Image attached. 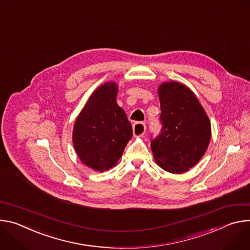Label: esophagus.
<instances>
[{
  "mask_svg": "<svg viewBox=\"0 0 250 250\" xmlns=\"http://www.w3.org/2000/svg\"><path fill=\"white\" fill-rule=\"evenodd\" d=\"M132 129H133V134L134 136H140L146 132V125L144 123H135L132 125Z\"/></svg>",
  "mask_w": 250,
  "mask_h": 250,
  "instance_id": "esophagus-1",
  "label": "esophagus"
}]
</instances>
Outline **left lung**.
<instances>
[{"mask_svg": "<svg viewBox=\"0 0 250 250\" xmlns=\"http://www.w3.org/2000/svg\"><path fill=\"white\" fill-rule=\"evenodd\" d=\"M161 132L151 139L155 162L165 171L180 174L195 166L210 139V123L195 94L178 82L158 88Z\"/></svg>", "mask_w": 250, "mask_h": 250, "instance_id": "left-lung-1", "label": "left lung"}]
</instances>
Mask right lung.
I'll list each match as a JSON object with an SVG mask.
<instances>
[{
  "label": "right lung",
  "mask_w": 250,
  "mask_h": 250,
  "mask_svg": "<svg viewBox=\"0 0 250 250\" xmlns=\"http://www.w3.org/2000/svg\"><path fill=\"white\" fill-rule=\"evenodd\" d=\"M118 86L101 85L89 98L75 121L73 145L80 160L104 172L117 165L132 137L131 125L117 104Z\"/></svg>",
  "instance_id": "add662e5"
}]
</instances>
